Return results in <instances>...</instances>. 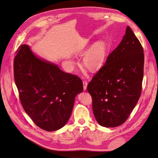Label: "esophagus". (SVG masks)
<instances>
[{"mask_svg":"<svg viewBox=\"0 0 158 158\" xmlns=\"http://www.w3.org/2000/svg\"><path fill=\"white\" fill-rule=\"evenodd\" d=\"M87 81H83V88H84V90H85L87 89Z\"/></svg>","mask_w":158,"mask_h":158,"instance_id":"obj_1","label":"esophagus"}]
</instances>
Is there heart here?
I'll use <instances>...</instances> for the list:
<instances>
[{"instance_id": "obj_1", "label": "heart", "mask_w": 158, "mask_h": 158, "mask_svg": "<svg viewBox=\"0 0 158 158\" xmlns=\"http://www.w3.org/2000/svg\"><path fill=\"white\" fill-rule=\"evenodd\" d=\"M89 46H87L81 49L77 53L79 55H83ZM107 53V45L105 41L99 40L95 42L87 50L84 55L82 64L84 67L90 72H97L103 66ZM71 64H74L75 61L69 60Z\"/></svg>"}]
</instances>
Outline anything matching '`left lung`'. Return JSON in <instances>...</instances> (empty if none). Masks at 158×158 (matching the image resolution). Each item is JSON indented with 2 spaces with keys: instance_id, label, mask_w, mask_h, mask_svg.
Returning <instances> with one entry per match:
<instances>
[{
  "instance_id": "8db88e82",
  "label": "left lung",
  "mask_w": 158,
  "mask_h": 158,
  "mask_svg": "<svg viewBox=\"0 0 158 158\" xmlns=\"http://www.w3.org/2000/svg\"><path fill=\"white\" fill-rule=\"evenodd\" d=\"M143 65V47L127 26L120 44L87 85L100 126L115 127L127 119L141 95Z\"/></svg>"
}]
</instances>
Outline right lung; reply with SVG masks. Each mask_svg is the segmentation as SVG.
<instances>
[{
    "label": "right lung",
    "instance_id": "add662e5",
    "mask_svg": "<svg viewBox=\"0 0 158 158\" xmlns=\"http://www.w3.org/2000/svg\"><path fill=\"white\" fill-rule=\"evenodd\" d=\"M16 54L15 82L25 112L43 130L62 128L71 115L76 95L83 91L81 79L38 57L28 45H21Z\"/></svg>",
    "mask_w": 158,
    "mask_h": 158
}]
</instances>
